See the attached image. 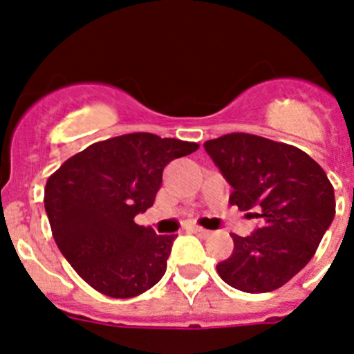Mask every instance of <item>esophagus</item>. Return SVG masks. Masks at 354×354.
Segmentation results:
<instances>
[{
    "instance_id": "1",
    "label": "esophagus",
    "mask_w": 354,
    "mask_h": 354,
    "mask_svg": "<svg viewBox=\"0 0 354 354\" xmlns=\"http://www.w3.org/2000/svg\"><path fill=\"white\" fill-rule=\"evenodd\" d=\"M192 232L198 234V236H202V237H207L209 234H211V230H205V228H202V227H192Z\"/></svg>"
}]
</instances>
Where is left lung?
I'll return each mask as SVG.
<instances>
[{"label":"left lung","instance_id":"1","mask_svg":"<svg viewBox=\"0 0 354 354\" xmlns=\"http://www.w3.org/2000/svg\"><path fill=\"white\" fill-rule=\"evenodd\" d=\"M204 147L234 187L230 204L261 221L252 236L232 234V255L216 271L243 292L286 286L310 262L333 221L335 193L330 179L298 147L257 134H223Z\"/></svg>","mask_w":354,"mask_h":354}]
</instances>
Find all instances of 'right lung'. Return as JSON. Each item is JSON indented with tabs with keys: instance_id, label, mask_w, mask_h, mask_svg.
<instances>
[{
	"instance_id": "obj_1",
	"label": "right lung",
	"mask_w": 354,
	"mask_h": 354,
	"mask_svg": "<svg viewBox=\"0 0 354 354\" xmlns=\"http://www.w3.org/2000/svg\"><path fill=\"white\" fill-rule=\"evenodd\" d=\"M198 143L131 133L92 143L68 158L46 183L44 205L56 245L97 292L133 298L167 271L175 236L134 221L152 207L162 170Z\"/></svg>"
}]
</instances>
